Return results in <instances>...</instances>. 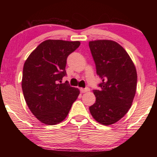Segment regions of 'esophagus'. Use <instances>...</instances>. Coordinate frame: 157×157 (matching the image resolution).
I'll return each mask as SVG.
<instances>
[{"label": "esophagus", "instance_id": "obj_1", "mask_svg": "<svg viewBox=\"0 0 157 157\" xmlns=\"http://www.w3.org/2000/svg\"><path fill=\"white\" fill-rule=\"evenodd\" d=\"M90 89L89 88H86V89H80V92L81 93H86V92H88V91H89Z\"/></svg>", "mask_w": 157, "mask_h": 157}]
</instances>
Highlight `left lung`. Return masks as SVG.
<instances>
[{
  "label": "left lung",
  "instance_id": "obj_1",
  "mask_svg": "<svg viewBox=\"0 0 157 157\" xmlns=\"http://www.w3.org/2000/svg\"><path fill=\"white\" fill-rule=\"evenodd\" d=\"M89 48L102 82L93 90L96 102L90 106L93 118L110 125L122 119L132 105L137 74L132 60L122 46L111 40L89 41Z\"/></svg>",
  "mask_w": 157,
  "mask_h": 157
}]
</instances>
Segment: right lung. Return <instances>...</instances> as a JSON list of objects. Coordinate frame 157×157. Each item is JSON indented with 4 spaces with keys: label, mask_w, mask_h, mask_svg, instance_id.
<instances>
[{
    "label": "right lung",
    "mask_w": 157,
    "mask_h": 157,
    "mask_svg": "<svg viewBox=\"0 0 157 157\" xmlns=\"http://www.w3.org/2000/svg\"><path fill=\"white\" fill-rule=\"evenodd\" d=\"M80 41L46 40L30 54L23 69L22 89L29 109L39 121L56 125L66 119L80 91L62 83L68 56Z\"/></svg>",
    "instance_id": "right-lung-1"
}]
</instances>
